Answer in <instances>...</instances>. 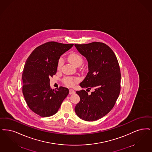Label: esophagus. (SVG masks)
I'll return each mask as SVG.
<instances>
[{"instance_id": "esophagus-1", "label": "esophagus", "mask_w": 152, "mask_h": 152, "mask_svg": "<svg viewBox=\"0 0 152 152\" xmlns=\"http://www.w3.org/2000/svg\"><path fill=\"white\" fill-rule=\"evenodd\" d=\"M75 93V91L73 89H69V93L70 94H73V93Z\"/></svg>"}]
</instances>
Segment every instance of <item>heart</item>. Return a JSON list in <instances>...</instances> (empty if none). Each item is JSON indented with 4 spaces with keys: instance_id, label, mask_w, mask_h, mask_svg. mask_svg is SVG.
I'll return each mask as SVG.
<instances>
[{
    "instance_id": "b5f03b06",
    "label": "heart",
    "mask_w": 152,
    "mask_h": 152,
    "mask_svg": "<svg viewBox=\"0 0 152 152\" xmlns=\"http://www.w3.org/2000/svg\"><path fill=\"white\" fill-rule=\"evenodd\" d=\"M68 61L74 65L75 66L78 67L80 66L83 61V58L81 55L79 54L76 53H72L68 56ZM63 64V60L61 58H60L58 61L57 63V68L60 69L61 66ZM64 82L66 85L69 86H73L75 83L78 81V79L77 77H67L64 79Z\"/></svg>"
}]
</instances>
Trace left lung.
Listing matches in <instances>:
<instances>
[{
  "label": "left lung",
  "mask_w": 152,
  "mask_h": 152,
  "mask_svg": "<svg viewBox=\"0 0 152 152\" xmlns=\"http://www.w3.org/2000/svg\"><path fill=\"white\" fill-rule=\"evenodd\" d=\"M75 46L88 62L89 72L80 85L87 90L94 89L91 95L85 90L76 91L80 101L75 110L83 120L95 121L109 113L119 97L121 78L119 63L113 51L104 43Z\"/></svg>",
  "instance_id": "obj_1"
}]
</instances>
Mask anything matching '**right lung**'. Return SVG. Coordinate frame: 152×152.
<instances>
[{"label":"right lung","mask_w":152,"mask_h":152,"mask_svg":"<svg viewBox=\"0 0 152 152\" xmlns=\"http://www.w3.org/2000/svg\"><path fill=\"white\" fill-rule=\"evenodd\" d=\"M73 44L51 41L38 46L25 62L22 74V91L30 109L41 117L56 114L69 93L67 88L51 89L50 77L56 73L60 56Z\"/></svg>","instance_id":"1"}]
</instances>
